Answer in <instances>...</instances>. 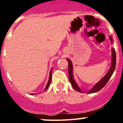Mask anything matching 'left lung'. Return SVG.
<instances>
[{"instance_id": "1", "label": "left lung", "mask_w": 123, "mask_h": 123, "mask_svg": "<svg viewBox=\"0 0 123 123\" xmlns=\"http://www.w3.org/2000/svg\"><path fill=\"white\" fill-rule=\"evenodd\" d=\"M109 39L111 41V43H113V38L111 36H109ZM111 52H112V59H111V65L110 67V68L109 69L108 72L105 74V76L101 79L97 83L95 84L92 89L88 90V92L85 91V90H82L81 88L79 87L77 85V82L75 81V79L74 78V75H73V65L71 61L68 58H67L68 62V73H69V80L72 86L74 88V90L79 92L81 93H96L97 92L99 91L100 89H102L105 85L107 83L108 81L110 79V78L112 76V74L114 72L115 68V65H116V54H115V50L114 48L111 49Z\"/></svg>"}]
</instances>
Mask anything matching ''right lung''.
I'll return each mask as SVG.
<instances>
[{
    "label": "right lung",
    "mask_w": 123,
    "mask_h": 123,
    "mask_svg": "<svg viewBox=\"0 0 123 123\" xmlns=\"http://www.w3.org/2000/svg\"><path fill=\"white\" fill-rule=\"evenodd\" d=\"M52 71V68L51 69H50V73H49V80H48V83H47L46 86L45 88H44V90H46L47 89H48V87H49V86H50V83H51ZM31 95H37V94H36V93H31Z\"/></svg>",
    "instance_id": "add662e5"
}]
</instances>
